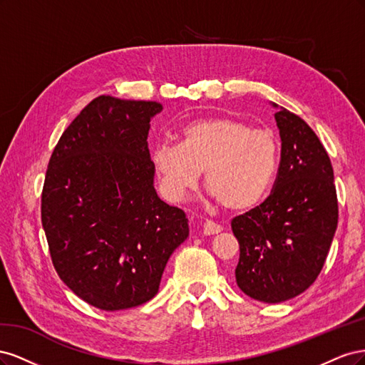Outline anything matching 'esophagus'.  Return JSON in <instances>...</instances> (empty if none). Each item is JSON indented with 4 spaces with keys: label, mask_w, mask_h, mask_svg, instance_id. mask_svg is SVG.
Returning a JSON list of instances; mask_svg holds the SVG:
<instances>
[{
    "label": "esophagus",
    "mask_w": 365,
    "mask_h": 365,
    "mask_svg": "<svg viewBox=\"0 0 365 365\" xmlns=\"http://www.w3.org/2000/svg\"><path fill=\"white\" fill-rule=\"evenodd\" d=\"M220 231H222V227H220L219 224H216L215 220H205L204 222V227H202V233L205 235V236H212V235H217V233H220Z\"/></svg>",
    "instance_id": "34e87169"
}]
</instances>
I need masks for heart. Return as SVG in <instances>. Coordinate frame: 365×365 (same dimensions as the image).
<instances>
[{
  "label": "heart",
  "mask_w": 365,
  "mask_h": 365,
  "mask_svg": "<svg viewBox=\"0 0 365 365\" xmlns=\"http://www.w3.org/2000/svg\"><path fill=\"white\" fill-rule=\"evenodd\" d=\"M161 189L173 201L195 189L205 170V185L228 210L259 204L275 180L280 143L271 130L230 117L190 121L180 143L164 141L152 150Z\"/></svg>",
  "instance_id": "obj_1"
}]
</instances>
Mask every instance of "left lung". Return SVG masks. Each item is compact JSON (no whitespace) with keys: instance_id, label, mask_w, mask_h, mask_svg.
<instances>
[{"instance_id":"1","label":"left lung","mask_w":365,"mask_h":365,"mask_svg":"<svg viewBox=\"0 0 365 365\" xmlns=\"http://www.w3.org/2000/svg\"><path fill=\"white\" fill-rule=\"evenodd\" d=\"M282 155L271 195L231 220L239 242L236 282L254 300L280 303L304 292L322 272L338 225L334 169L303 118L275 113Z\"/></svg>"}]
</instances>
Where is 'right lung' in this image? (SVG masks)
<instances>
[{"instance_id": "1", "label": "right lung", "mask_w": 365, "mask_h": 365, "mask_svg": "<svg viewBox=\"0 0 365 365\" xmlns=\"http://www.w3.org/2000/svg\"><path fill=\"white\" fill-rule=\"evenodd\" d=\"M157 102L101 96L63 130L41 195L53 267L83 302L121 311L158 292L172 252L189 236L185 213L153 187L148 148Z\"/></svg>"}]
</instances>
